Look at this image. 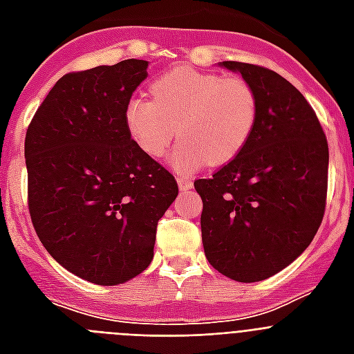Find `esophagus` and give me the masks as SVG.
I'll use <instances>...</instances> for the list:
<instances>
[{
	"instance_id": "1",
	"label": "esophagus",
	"mask_w": 354,
	"mask_h": 354,
	"mask_svg": "<svg viewBox=\"0 0 354 354\" xmlns=\"http://www.w3.org/2000/svg\"><path fill=\"white\" fill-rule=\"evenodd\" d=\"M178 187L182 189V191H185V189H191V187H193V182H191L189 178L180 176V178H178Z\"/></svg>"
}]
</instances>
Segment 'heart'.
<instances>
[{
  "mask_svg": "<svg viewBox=\"0 0 354 354\" xmlns=\"http://www.w3.org/2000/svg\"><path fill=\"white\" fill-rule=\"evenodd\" d=\"M152 97L133 95L124 124L141 152L171 156L178 172H193L205 161L224 165L252 139L259 121V95L244 79H226L193 68H174L152 82Z\"/></svg>",
  "mask_w": 354,
  "mask_h": 354,
  "instance_id": "heart-1",
  "label": "heart"
}]
</instances>
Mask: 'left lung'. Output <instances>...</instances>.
Segmentation results:
<instances>
[{"mask_svg": "<svg viewBox=\"0 0 354 354\" xmlns=\"http://www.w3.org/2000/svg\"><path fill=\"white\" fill-rule=\"evenodd\" d=\"M259 95L252 139L194 189L205 257L230 279L255 283L294 263L324 221L329 147L307 99L272 69L221 62Z\"/></svg>", "mask_w": 354, "mask_h": 354, "instance_id": "8db88e82", "label": "left lung"}]
</instances>
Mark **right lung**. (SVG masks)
<instances>
[{
    "instance_id": "add662e5",
    "label": "right lung",
    "mask_w": 354,
    "mask_h": 354,
    "mask_svg": "<svg viewBox=\"0 0 354 354\" xmlns=\"http://www.w3.org/2000/svg\"><path fill=\"white\" fill-rule=\"evenodd\" d=\"M147 68L130 58L64 75L25 136L36 235L58 264L95 285L127 283L152 263L158 221L178 196L174 176L124 124Z\"/></svg>"
}]
</instances>
